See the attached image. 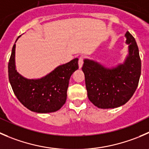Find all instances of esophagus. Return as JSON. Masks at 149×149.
Returning <instances> with one entry per match:
<instances>
[{
	"label": "esophagus",
	"instance_id": "esophagus-1",
	"mask_svg": "<svg viewBox=\"0 0 149 149\" xmlns=\"http://www.w3.org/2000/svg\"><path fill=\"white\" fill-rule=\"evenodd\" d=\"M84 63V57H80L79 59V68H81L82 65H83Z\"/></svg>",
	"mask_w": 149,
	"mask_h": 149
}]
</instances>
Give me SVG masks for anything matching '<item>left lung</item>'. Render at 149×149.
<instances>
[{
	"label": "left lung",
	"mask_w": 149,
	"mask_h": 149,
	"mask_svg": "<svg viewBox=\"0 0 149 149\" xmlns=\"http://www.w3.org/2000/svg\"><path fill=\"white\" fill-rule=\"evenodd\" d=\"M128 54L123 64L108 68L94 60L85 59L82 70L89 100L99 108L123 105L133 95L141 73V60L133 36L127 32Z\"/></svg>",
	"instance_id": "left-lung-1"
}]
</instances>
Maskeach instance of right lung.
I'll return each instance as SVG.
<instances>
[{
	"mask_svg": "<svg viewBox=\"0 0 149 149\" xmlns=\"http://www.w3.org/2000/svg\"><path fill=\"white\" fill-rule=\"evenodd\" d=\"M15 47L14 44L8 69L9 82L17 99L27 109L36 113H46L58 111L67 99L69 80L73 72L79 68V59L75 58L58 66L41 79H27L16 70Z\"/></svg>",
	"mask_w": 149,
	"mask_h": 149,
	"instance_id": "obj_1",
	"label": "right lung"
}]
</instances>
